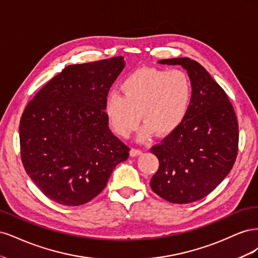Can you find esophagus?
<instances>
[{"mask_svg": "<svg viewBox=\"0 0 258 258\" xmlns=\"http://www.w3.org/2000/svg\"><path fill=\"white\" fill-rule=\"evenodd\" d=\"M142 154V150H140V148H132V150L130 151V155L132 156V157H135V156H139Z\"/></svg>", "mask_w": 258, "mask_h": 258, "instance_id": "1", "label": "esophagus"}]
</instances>
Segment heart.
Wrapping results in <instances>:
<instances>
[{
    "instance_id": "obj_1",
    "label": "heart",
    "mask_w": 258,
    "mask_h": 258,
    "mask_svg": "<svg viewBox=\"0 0 258 258\" xmlns=\"http://www.w3.org/2000/svg\"><path fill=\"white\" fill-rule=\"evenodd\" d=\"M119 90L120 96L107 97L105 115L121 138H128L137 129L139 113L144 123L141 140L153 132L159 137L172 134L184 121L192 99L189 76L178 69L141 68L121 82Z\"/></svg>"
}]
</instances>
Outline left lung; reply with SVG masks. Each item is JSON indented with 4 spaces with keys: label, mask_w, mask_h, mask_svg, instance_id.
Returning a JSON list of instances; mask_svg holds the SVG:
<instances>
[{
    "label": "left lung",
    "mask_w": 258,
    "mask_h": 258,
    "mask_svg": "<svg viewBox=\"0 0 258 258\" xmlns=\"http://www.w3.org/2000/svg\"><path fill=\"white\" fill-rule=\"evenodd\" d=\"M158 62L187 70L192 99L179 127L151 148L159 160L151 187L171 204H190L213 191L232 169L239 144L237 116L224 89L197 61Z\"/></svg>",
    "instance_id": "left-lung-1"
}]
</instances>
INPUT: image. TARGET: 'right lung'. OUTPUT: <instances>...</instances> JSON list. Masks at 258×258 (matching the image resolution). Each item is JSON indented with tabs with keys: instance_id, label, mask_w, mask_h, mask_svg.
<instances>
[{
	"instance_id": "1",
	"label": "right lung",
	"mask_w": 258,
	"mask_h": 258,
	"mask_svg": "<svg viewBox=\"0 0 258 258\" xmlns=\"http://www.w3.org/2000/svg\"><path fill=\"white\" fill-rule=\"evenodd\" d=\"M122 57L64 68L38 91L19 124L26 172L46 197L77 207L104 189L130 147L108 128L105 101Z\"/></svg>"
}]
</instances>
